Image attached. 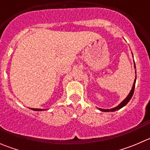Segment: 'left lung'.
<instances>
[{
    "label": "left lung",
    "instance_id": "1",
    "mask_svg": "<svg viewBox=\"0 0 150 150\" xmlns=\"http://www.w3.org/2000/svg\"><path fill=\"white\" fill-rule=\"evenodd\" d=\"M134 67L136 68L135 63H134ZM136 73H137V72H136ZM136 81H137V75H136V78H135V80H134V85H133L132 89H131V91H130L129 94L128 95V96H127V97L125 98V99H124V100L122 101L121 103L119 104L118 106H117V107H115V108L110 109V110H104V109H99V110H100V111H102V112H115V111H116V110H120V109H121L122 107H123L124 106L126 105V104L128 103V102H129V101L131 100V98H132V96H133V94H134V88H135Z\"/></svg>",
    "mask_w": 150,
    "mask_h": 150
}]
</instances>
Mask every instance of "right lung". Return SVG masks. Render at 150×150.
Here are the masks:
<instances>
[{
	"mask_svg": "<svg viewBox=\"0 0 150 150\" xmlns=\"http://www.w3.org/2000/svg\"><path fill=\"white\" fill-rule=\"evenodd\" d=\"M31 110H34V111H42V110H42V109H35V108H32Z\"/></svg>",
	"mask_w": 150,
	"mask_h": 150,
	"instance_id": "1",
	"label": "right lung"
}]
</instances>
